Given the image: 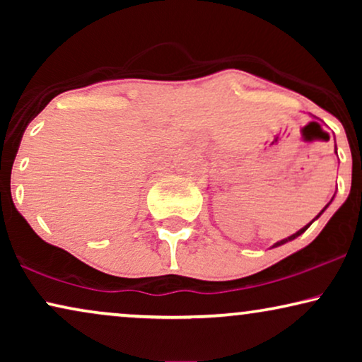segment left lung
I'll return each mask as SVG.
<instances>
[{
    "mask_svg": "<svg viewBox=\"0 0 362 362\" xmlns=\"http://www.w3.org/2000/svg\"><path fill=\"white\" fill-rule=\"evenodd\" d=\"M331 201H333V199H331ZM331 201H329V202H328V204H326V206H325V207H323V211H321V212H320V214H318V216H316V217H315V219H313V221H316V219H318V217H320V216H321V214H323V212H325V209H326V207H328V206H329V204H331ZM313 221H311V222H310V224H306V226H305V227H303V229H300V230H298V232H295V234H293V235H290V237H286V239H284V240H280V242H276V244H274V247H279V245H284V244H286V242H290V240H293V239H296V237H298V235H301V234H303V232H305V230H306V229H308V227H310V226H311V224H313Z\"/></svg>",
    "mask_w": 362,
    "mask_h": 362,
    "instance_id": "1",
    "label": "left lung"
}]
</instances>
